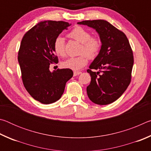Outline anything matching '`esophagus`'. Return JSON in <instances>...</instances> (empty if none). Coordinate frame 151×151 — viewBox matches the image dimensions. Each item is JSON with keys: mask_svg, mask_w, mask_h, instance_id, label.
<instances>
[{"mask_svg": "<svg viewBox=\"0 0 151 151\" xmlns=\"http://www.w3.org/2000/svg\"><path fill=\"white\" fill-rule=\"evenodd\" d=\"M82 73L80 72V71H75V72H74V76H77L79 75L80 74H81Z\"/></svg>", "mask_w": 151, "mask_h": 151, "instance_id": "34e87169", "label": "esophagus"}]
</instances>
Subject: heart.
<instances>
[{
	"label": "heart",
	"mask_w": 151,
	"mask_h": 151,
	"mask_svg": "<svg viewBox=\"0 0 151 151\" xmlns=\"http://www.w3.org/2000/svg\"><path fill=\"white\" fill-rule=\"evenodd\" d=\"M68 36L76 41L80 42L81 47L80 54H83L77 57H70L61 63L63 68L73 70H79L83 68L89 58H94L98 55L101 47V40L97 37H91V33L81 27H76L68 33ZM65 40L63 37L58 36L56 38L53 47L55 52L58 56L63 57L65 54Z\"/></svg>",
	"instance_id": "obj_1"
}]
</instances>
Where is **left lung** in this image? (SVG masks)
Here are the masks:
<instances>
[{
  "label": "left lung",
  "mask_w": 151,
  "mask_h": 151,
  "mask_svg": "<svg viewBox=\"0 0 151 151\" xmlns=\"http://www.w3.org/2000/svg\"><path fill=\"white\" fill-rule=\"evenodd\" d=\"M77 24L93 28L101 41L99 55L87 70L91 77L86 87L87 95L95 104H111L124 93L131 83L134 58L129 40L124 32L106 20H84ZM94 69L99 71L91 70Z\"/></svg>",
  "instance_id": "1"
}]
</instances>
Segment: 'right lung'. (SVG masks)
I'll use <instances>...</instances> for the list:
<instances>
[{"instance_id": "obj_1", "label": "right lung", "mask_w": 151, "mask_h": 151, "mask_svg": "<svg viewBox=\"0 0 151 151\" xmlns=\"http://www.w3.org/2000/svg\"><path fill=\"white\" fill-rule=\"evenodd\" d=\"M71 24L64 21L44 20L24 35L18 61L22 83L33 99L42 104L55 103L60 99L66 82L73 77L68 68L50 72V63H58L53 44L56 38Z\"/></svg>"}]
</instances>
